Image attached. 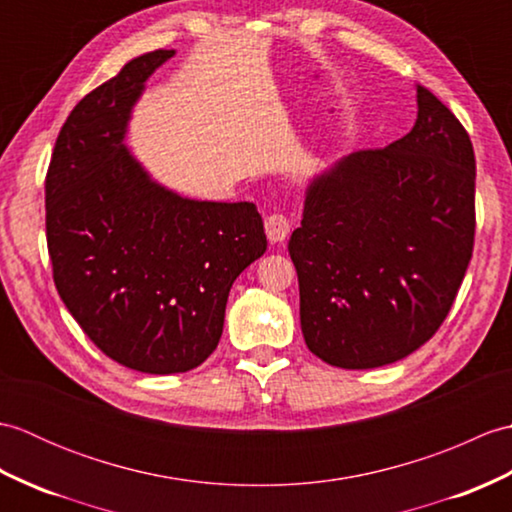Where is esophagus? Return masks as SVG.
I'll list each match as a JSON object with an SVG mask.
<instances>
[{
  "instance_id": "esophagus-1",
  "label": "esophagus",
  "mask_w": 512,
  "mask_h": 512,
  "mask_svg": "<svg viewBox=\"0 0 512 512\" xmlns=\"http://www.w3.org/2000/svg\"><path fill=\"white\" fill-rule=\"evenodd\" d=\"M264 226H266V235H268L270 242L279 244V242H284V239L288 237L292 224H290V220H288L284 213H273V215L266 217Z\"/></svg>"
}]
</instances>
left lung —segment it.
Wrapping results in <instances>:
<instances>
[{
	"instance_id": "8db88e82",
	"label": "left lung",
	"mask_w": 512,
	"mask_h": 512,
	"mask_svg": "<svg viewBox=\"0 0 512 512\" xmlns=\"http://www.w3.org/2000/svg\"><path fill=\"white\" fill-rule=\"evenodd\" d=\"M416 101L407 136L308 180L288 242L303 339L334 367L374 369L416 352L447 319L471 262V138L422 85Z\"/></svg>"
}]
</instances>
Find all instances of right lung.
<instances>
[{
    "mask_svg": "<svg viewBox=\"0 0 512 512\" xmlns=\"http://www.w3.org/2000/svg\"><path fill=\"white\" fill-rule=\"evenodd\" d=\"M173 54H140L85 96L46 178L48 250L65 308L112 361L158 376L213 354L233 281L266 253L253 202L184 198L125 145L147 79Z\"/></svg>",
    "mask_w": 512,
    "mask_h": 512,
    "instance_id": "obj_1",
    "label": "right lung"
}]
</instances>
